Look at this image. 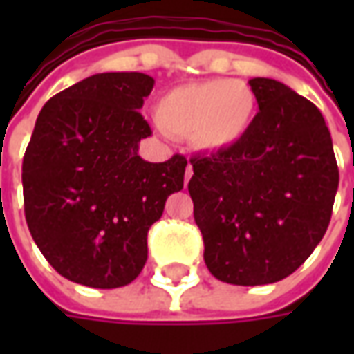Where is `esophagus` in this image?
Here are the masks:
<instances>
[{
	"label": "esophagus",
	"mask_w": 354,
	"mask_h": 354,
	"mask_svg": "<svg viewBox=\"0 0 354 354\" xmlns=\"http://www.w3.org/2000/svg\"><path fill=\"white\" fill-rule=\"evenodd\" d=\"M192 174H193V167H192V165H187V169H185V184L189 182Z\"/></svg>",
	"instance_id": "1"
}]
</instances>
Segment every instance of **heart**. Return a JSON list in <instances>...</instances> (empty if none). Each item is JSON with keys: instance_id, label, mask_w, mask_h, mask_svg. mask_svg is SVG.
<instances>
[{"instance_id": "obj_1", "label": "heart", "mask_w": 354, "mask_h": 354, "mask_svg": "<svg viewBox=\"0 0 354 354\" xmlns=\"http://www.w3.org/2000/svg\"><path fill=\"white\" fill-rule=\"evenodd\" d=\"M256 96L243 81L212 80L170 88L157 102V121L203 151L231 147L250 129Z\"/></svg>"}]
</instances>
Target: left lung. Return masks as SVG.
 <instances>
[{
    "instance_id": "obj_1",
    "label": "left lung",
    "mask_w": 354,
    "mask_h": 354,
    "mask_svg": "<svg viewBox=\"0 0 354 354\" xmlns=\"http://www.w3.org/2000/svg\"><path fill=\"white\" fill-rule=\"evenodd\" d=\"M260 111L231 147L193 157L187 184L218 281H282L317 248L332 218L339 170L319 108L284 83L248 81Z\"/></svg>"
}]
</instances>
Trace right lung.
Segmentation results:
<instances>
[{
  "label": "right lung",
  "instance_id": "obj_1",
  "mask_svg": "<svg viewBox=\"0 0 354 354\" xmlns=\"http://www.w3.org/2000/svg\"><path fill=\"white\" fill-rule=\"evenodd\" d=\"M155 81L96 73L55 94L37 115L22 161L28 230L45 260L91 288L132 282L147 260V231L184 187L185 157L147 162L151 134L138 109Z\"/></svg>",
  "mask_w": 354,
  "mask_h": 354
}]
</instances>
